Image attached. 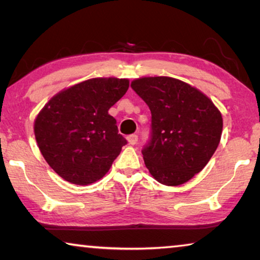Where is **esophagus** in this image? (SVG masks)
Returning a JSON list of instances; mask_svg holds the SVG:
<instances>
[{"mask_svg": "<svg viewBox=\"0 0 260 260\" xmlns=\"http://www.w3.org/2000/svg\"><path fill=\"white\" fill-rule=\"evenodd\" d=\"M126 139H127V142H129V144L135 145L138 142V136L137 135H130V136L126 137Z\"/></svg>", "mask_w": 260, "mask_h": 260, "instance_id": "esophagus-1", "label": "esophagus"}]
</instances>
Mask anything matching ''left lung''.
I'll return each instance as SVG.
<instances>
[{
  "mask_svg": "<svg viewBox=\"0 0 260 260\" xmlns=\"http://www.w3.org/2000/svg\"><path fill=\"white\" fill-rule=\"evenodd\" d=\"M131 88L151 111V138L142 150L157 182L177 186L201 172L220 142L223 118L208 96L172 77H142Z\"/></svg>",
  "mask_w": 260,
  "mask_h": 260,
  "instance_id": "8db88e82",
  "label": "left lung"
}]
</instances>
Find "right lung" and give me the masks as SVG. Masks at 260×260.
Listing matches in <instances>:
<instances>
[{
    "instance_id": "obj_1",
    "label": "right lung",
    "mask_w": 260,
    "mask_h": 260,
    "mask_svg": "<svg viewBox=\"0 0 260 260\" xmlns=\"http://www.w3.org/2000/svg\"><path fill=\"white\" fill-rule=\"evenodd\" d=\"M127 88L126 78H91L56 93L37 115L34 133L40 151L67 182H97L126 144L108 111Z\"/></svg>"
}]
</instances>
